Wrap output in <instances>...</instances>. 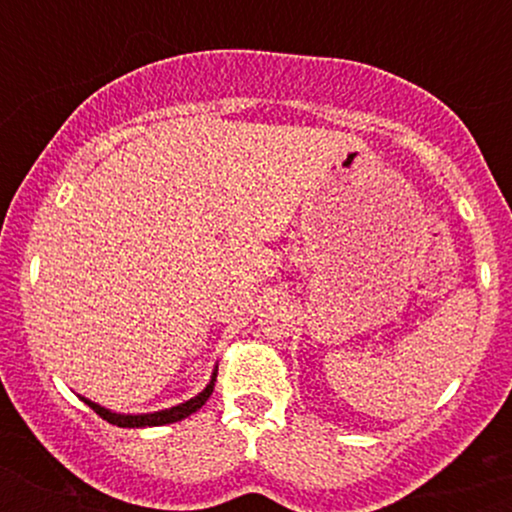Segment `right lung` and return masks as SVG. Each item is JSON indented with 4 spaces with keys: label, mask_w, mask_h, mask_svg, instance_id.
<instances>
[{
    "label": "right lung",
    "mask_w": 512,
    "mask_h": 512,
    "mask_svg": "<svg viewBox=\"0 0 512 512\" xmlns=\"http://www.w3.org/2000/svg\"><path fill=\"white\" fill-rule=\"evenodd\" d=\"M215 376H218V366H215V369H213V376H210L208 386H205V389L200 391L198 396H193V399L183 401V404H178V406H170V409H160V411H153V414H116V411L106 409V406L96 404V401L86 399V396H79V399L84 401L86 406H91V409H94L96 414L103 418V421L113 423V426H121V428H146V426H165V423L183 421V418H188L190 414H195V411H198L200 406H203L205 401L210 399V394H213V389H215Z\"/></svg>",
    "instance_id": "obj_1"
}]
</instances>
